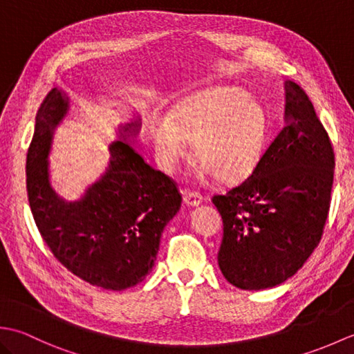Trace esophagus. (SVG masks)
Returning <instances> with one entry per match:
<instances>
[{
    "instance_id": "34e87169",
    "label": "esophagus",
    "mask_w": 354,
    "mask_h": 354,
    "mask_svg": "<svg viewBox=\"0 0 354 354\" xmlns=\"http://www.w3.org/2000/svg\"><path fill=\"white\" fill-rule=\"evenodd\" d=\"M183 199L187 205H192V207H196L202 202L201 193L193 192V190H183Z\"/></svg>"
}]
</instances>
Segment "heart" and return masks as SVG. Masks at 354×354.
<instances>
[{
  "label": "heart",
  "instance_id": "obj_1",
  "mask_svg": "<svg viewBox=\"0 0 354 354\" xmlns=\"http://www.w3.org/2000/svg\"><path fill=\"white\" fill-rule=\"evenodd\" d=\"M149 133L167 169L176 167L193 141L199 176L217 173L234 181L259 162L268 138V115L263 104L245 89L212 86L176 100L170 117L155 115Z\"/></svg>",
  "mask_w": 354,
  "mask_h": 354
}]
</instances>
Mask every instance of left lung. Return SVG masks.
I'll return each instance as SVG.
<instances>
[{"instance_id":"left-lung-1","label":"left lung","mask_w":354,"mask_h":354,"mask_svg":"<svg viewBox=\"0 0 354 354\" xmlns=\"http://www.w3.org/2000/svg\"><path fill=\"white\" fill-rule=\"evenodd\" d=\"M284 126L251 176L213 204L223 221L217 261L245 290L275 288L301 269L328 216L335 153L309 97L284 82Z\"/></svg>"}]
</instances>
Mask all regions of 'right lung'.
I'll list each match as a JSON object with an SVG mask.
<instances>
[{"mask_svg": "<svg viewBox=\"0 0 354 354\" xmlns=\"http://www.w3.org/2000/svg\"><path fill=\"white\" fill-rule=\"evenodd\" d=\"M70 108V95L53 88L37 111L26 167L33 219L55 257L74 275L109 290L132 288L152 270L164 227L183 198L175 183L132 147L141 127L135 112L118 124L100 178L79 199L62 198L51 184L48 156Z\"/></svg>", "mask_w": 354, "mask_h": 354, "instance_id": "1", "label": "right lung"}]
</instances>
